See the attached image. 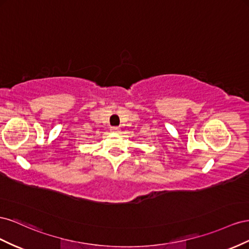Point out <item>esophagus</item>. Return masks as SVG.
<instances>
[{
    "mask_svg": "<svg viewBox=\"0 0 249 249\" xmlns=\"http://www.w3.org/2000/svg\"><path fill=\"white\" fill-rule=\"evenodd\" d=\"M110 131L111 132H115V133H118L120 131V128L117 126H113V127H110Z\"/></svg>",
    "mask_w": 249,
    "mask_h": 249,
    "instance_id": "1",
    "label": "esophagus"
}]
</instances>
